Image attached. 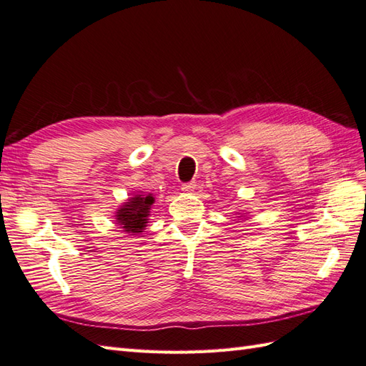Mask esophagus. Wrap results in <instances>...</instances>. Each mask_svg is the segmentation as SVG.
Wrapping results in <instances>:
<instances>
[{"mask_svg": "<svg viewBox=\"0 0 366 366\" xmlns=\"http://www.w3.org/2000/svg\"><path fill=\"white\" fill-rule=\"evenodd\" d=\"M194 189H196L194 182H187L182 185V192H185V193H193Z\"/></svg>", "mask_w": 366, "mask_h": 366, "instance_id": "obj_1", "label": "esophagus"}]
</instances>
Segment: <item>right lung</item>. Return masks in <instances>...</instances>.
Listing matches in <instances>:
<instances>
[{
  "instance_id": "1",
  "label": "right lung",
  "mask_w": 366,
  "mask_h": 366,
  "mask_svg": "<svg viewBox=\"0 0 366 366\" xmlns=\"http://www.w3.org/2000/svg\"><path fill=\"white\" fill-rule=\"evenodd\" d=\"M153 204L154 198L152 193L134 194L116 212V222L124 229V232H128L131 235H139L147 227Z\"/></svg>"
}]
</instances>
